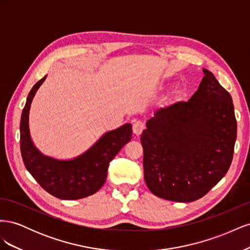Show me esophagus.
Instances as JSON below:
<instances>
[{"instance_id": "1", "label": "esophagus", "mask_w": 250, "mask_h": 250, "mask_svg": "<svg viewBox=\"0 0 250 250\" xmlns=\"http://www.w3.org/2000/svg\"><path fill=\"white\" fill-rule=\"evenodd\" d=\"M132 129L134 134L140 135L143 132V130L145 129V124H144V122H142V121H137V122L133 123Z\"/></svg>"}]
</instances>
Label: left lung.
Masks as SVG:
<instances>
[{
  "mask_svg": "<svg viewBox=\"0 0 250 250\" xmlns=\"http://www.w3.org/2000/svg\"><path fill=\"white\" fill-rule=\"evenodd\" d=\"M203 73L190 100L157 109L142 133L144 177L163 199L197 200L230 167L237 139L231 96L213 73Z\"/></svg>",
  "mask_w": 250,
  "mask_h": 250,
  "instance_id": "left-lung-1",
  "label": "left lung"
}]
</instances>
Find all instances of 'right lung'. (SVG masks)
<instances>
[{"label": "right lung", "instance_id": "add662e5", "mask_svg": "<svg viewBox=\"0 0 250 250\" xmlns=\"http://www.w3.org/2000/svg\"><path fill=\"white\" fill-rule=\"evenodd\" d=\"M46 76L30 90L21 112L20 133L21 153L26 169L51 195L59 199L75 200L95 194L104 185L109 163L131 140V124L105 133L84 154L72 161H57L43 156L29 133V110L33 97Z\"/></svg>", "mask_w": 250, "mask_h": 250}]
</instances>
